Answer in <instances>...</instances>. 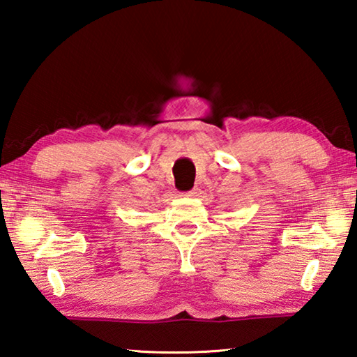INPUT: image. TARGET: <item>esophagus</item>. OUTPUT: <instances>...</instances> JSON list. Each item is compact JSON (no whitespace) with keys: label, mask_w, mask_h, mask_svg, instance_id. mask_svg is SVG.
<instances>
[{"label":"esophagus","mask_w":357,"mask_h":357,"mask_svg":"<svg viewBox=\"0 0 357 357\" xmlns=\"http://www.w3.org/2000/svg\"><path fill=\"white\" fill-rule=\"evenodd\" d=\"M198 195H200V189H192V190L184 193V197H189V198H195Z\"/></svg>","instance_id":"1"}]
</instances>
